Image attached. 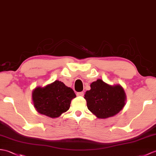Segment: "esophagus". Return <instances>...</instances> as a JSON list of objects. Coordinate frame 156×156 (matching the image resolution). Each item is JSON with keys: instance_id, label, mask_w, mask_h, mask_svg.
Returning <instances> with one entry per match:
<instances>
[{"instance_id": "esophagus-1", "label": "esophagus", "mask_w": 156, "mask_h": 156, "mask_svg": "<svg viewBox=\"0 0 156 156\" xmlns=\"http://www.w3.org/2000/svg\"><path fill=\"white\" fill-rule=\"evenodd\" d=\"M76 95H77V96H84V92H78L76 94Z\"/></svg>"}]
</instances>
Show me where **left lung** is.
<instances>
[{
  "mask_svg": "<svg viewBox=\"0 0 156 156\" xmlns=\"http://www.w3.org/2000/svg\"><path fill=\"white\" fill-rule=\"evenodd\" d=\"M84 98L87 107L98 118L106 119L114 116L124 107L126 95L119 84L110 85L101 79L90 84Z\"/></svg>",
  "mask_w": 156,
  "mask_h": 156,
  "instance_id": "left-lung-1",
  "label": "left lung"
}]
</instances>
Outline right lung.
<instances>
[{"mask_svg":"<svg viewBox=\"0 0 156 156\" xmlns=\"http://www.w3.org/2000/svg\"><path fill=\"white\" fill-rule=\"evenodd\" d=\"M76 97L74 90L59 80L36 87L32 93L36 110L52 118H58L69 110L71 101Z\"/></svg>","mask_w":156,"mask_h":156,"instance_id":"right-lung-1","label":"right lung"}]
</instances>
